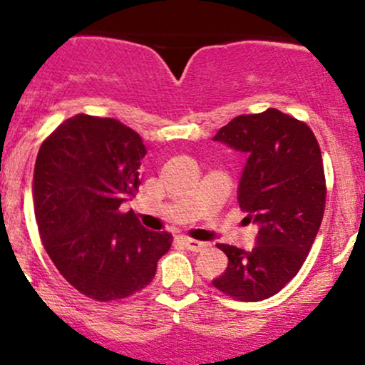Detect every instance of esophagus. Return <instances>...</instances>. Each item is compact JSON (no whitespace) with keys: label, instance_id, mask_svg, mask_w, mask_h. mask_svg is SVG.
<instances>
[{"label":"esophagus","instance_id":"esophagus-1","mask_svg":"<svg viewBox=\"0 0 365 365\" xmlns=\"http://www.w3.org/2000/svg\"><path fill=\"white\" fill-rule=\"evenodd\" d=\"M182 242L185 244V247L188 250H194V252H199V250L206 249L207 247V242H200V240H194V238H182Z\"/></svg>","mask_w":365,"mask_h":365}]
</instances>
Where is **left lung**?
I'll return each instance as SVG.
<instances>
[{
  "label": "left lung",
  "instance_id": "left-lung-1",
  "mask_svg": "<svg viewBox=\"0 0 365 365\" xmlns=\"http://www.w3.org/2000/svg\"><path fill=\"white\" fill-rule=\"evenodd\" d=\"M215 140L249 156L238 204L259 233L249 252L217 244L228 267L212 284L232 299L259 302L295 278L319 232L326 207L321 149L305 121L274 108L237 116Z\"/></svg>",
  "mask_w": 365,
  "mask_h": 365
}]
</instances>
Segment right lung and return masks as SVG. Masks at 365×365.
<instances>
[{
  "label": "right lung",
  "mask_w": 365,
  "mask_h": 365,
  "mask_svg": "<svg viewBox=\"0 0 365 365\" xmlns=\"http://www.w3.org/2000/svg\"><path fill=\"white\" fill-rule=\"evenodd\" d=\"M145 154L135 130L83 113L63 121L37 154L41 240L63 278L98 302L148 287L173 242L171 233L145 230L132 211H120L127 195L139 190Z\"/></svg>",
  "instance_id": "obj_1"
}]
</instances>
